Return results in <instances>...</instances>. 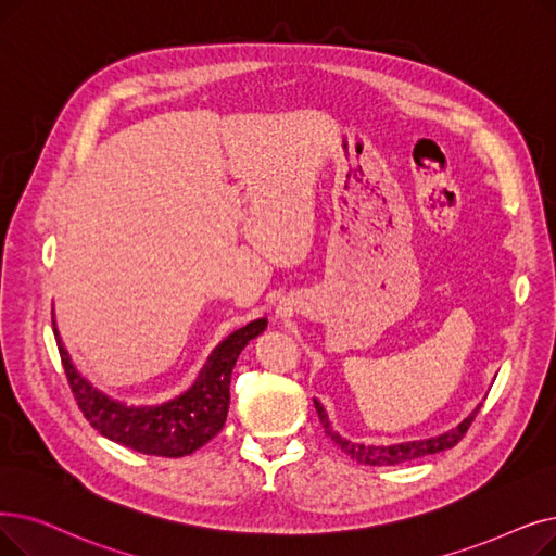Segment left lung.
Here are the masks:
<instances>
[{"instance_id": "obj_1", "label": "left lung", "mask_w": 556, "mask_h": 556, "mask_svg": "<svg viewBox=\"0 0 556 556\" xmlns=\"http://www.w3.org/2000/svg\"><path fill=\"white\" fill-rule=\"evenodd\" d=\"M313 404H316V412H318V418H320V422L325 427L327 437L338 447H341L345 454H350L354 462L368 464V466H397V464H404V462H414V458H420V456L445 452V450L454 447L458 441L466 437L468 427L472 425V420L477 418V412H479V406H477L475 412L462 425L450 429L447 433H441V437H437V439L412 441V443H400V445H364V443H352V441H345L343 437H338V433L329 425V418L325 414L323 404L318 400H313Z\"/></svg>"}]
</instances>
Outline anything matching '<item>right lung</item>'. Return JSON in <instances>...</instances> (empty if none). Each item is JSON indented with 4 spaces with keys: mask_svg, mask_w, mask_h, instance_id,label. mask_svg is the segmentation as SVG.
<instances>
[{
    "mask_svg": "<svg viewBox=\"0 0 556 556\" xmlns=\"http://www.w3.org/2000/svg\"><path fill=\"white\" fill-rule=\"evenodd\" d=\"M54 325V318H52ZM268 320L261 318L233 331L215 350L206 368L188 393L163 406H127L100 393L77 372L54 327L61 364L84 418L102 437L142 454L177 458L206 445L225 427L229 412V383L238 354L256 338Z\"/></svg>",
    "mask_w": 556,
    "mask_h": 556,
    "instance_id": "1",
    "label": "right lung"
}]
</instances>
